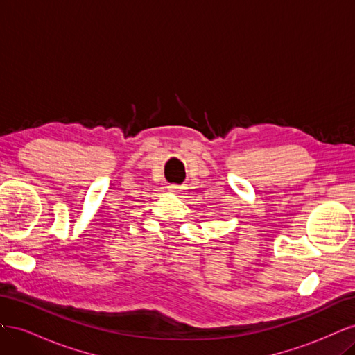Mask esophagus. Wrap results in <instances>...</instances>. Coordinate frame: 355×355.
Masks as SVG:
<instances>
[{"instance_id":"34e87169","label":"esophagus","mask_w":355,"mask_h":355,"mask_svg":"<svg viewBox=\"0 0 355 355\" xmlns=\"http://www.w3.org/2000/svg\"><path fill=\"white\" fill-rule=\"evenodd\" d=\"M168 191L173 192V194H176V192H182V191H184V188L179 187V185H170V187H168Z\"/></svg>"}]
</instances>
